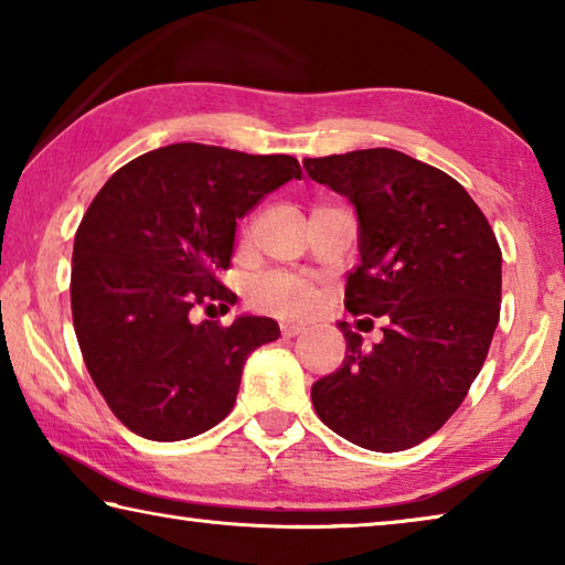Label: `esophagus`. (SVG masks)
<instances>
[{
  "label": "esophagus",
  "instance_id": "obj_1",
  "mask_svg": "<svg viewBox=\"0 0 565 565\" xmlns=\"http://www.w3.org/2000/svg\"><path fill=\"white\" fill-rule=\"evenodd\" d=\"M301 331H306V323L303 321H281V333H284L286 339L299 337Z\"/></svg>",
  "mask_w": 565,
  "mask_h": 565
}]
</instances>
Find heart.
Returning a JSON list of instances; mask_svg holds the SVG:
<instances>
[{"instance_id":"heart-1","label":"heart","mask_w":565,"mask_h":565,"mask_svg":"<svg viewBox=\"0 0 565 565\" xmlns=\"http://www.w3.org/2000/svg\"><path fill=\"white\" fill-rule=\"evenodd\" d=\"M254 299L276 313H303L313 309L319 291L306 276L271 274L254 286Z\"/></svg>"}]
</instances>
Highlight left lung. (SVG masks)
Returning <instances> with one entry per match:
<instances>
[{"label": "left lung", "mask_w": 565, "mask_h": 565, "mask_svg": "<svg viewBox=\"0 0 565 565\" xmlns=\"http://www.w3.org/2000/svg\"><path fill=\"white\" fill-rule=\"evenodd\" d=\"M303 169L356 209L361 264L343 306L386 321L371 349L339 321L347 356L311 386V404L347 441L404 451L451 418L483 366L501 313L499 242L454 177L396 149L303 159Z\"/></svg>", "instance_id": "8db88e82"}]
</instances>
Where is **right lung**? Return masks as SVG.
I'll use <instances>...</instances> for the list:
<instances>
[{"mask_svg": "<svg viewBox=\"0 0 565 565\" xmlns=\"http://www.w3.org/2000/svg\"><path fill=\"white\" fill-rule=\"evenodd\" d=\"M301 179L289 154L169 145L111 174L74 236L72 317L111 414L149 441H184L228 416L254 349L281 337L266 317L228 327L191 311L234 306L216 279L236 218Z\"/></svg>", "mask_w": 565, "mask_h": 565, "instance_id": "add662e5", "label": "right lung"}]
</instances>
